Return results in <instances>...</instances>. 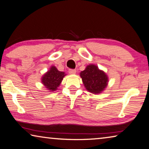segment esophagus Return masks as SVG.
Instances as JSON below:
<instances>
[{
    "instance_id": "obj_1",
    "label": "esophagus",
    "mask_w": 149,
    "mask_h": 149,
    "mask_svg": "<svg viewBox=\"0 0 149 149\" xmlns=\"http://www.w3.org/2000/svg\"><path fill=\"white\" fill-rule=\"evenodd\" d=\"M69 73L70 74H75V73H76V70H69Z\"/></svg>"
}]
</instances>
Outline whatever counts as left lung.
Returning <instances> with one entry per match:
<instances>
[{
  "mask_svg": "<svg viewBox=\"0 0 149 149\" xmlns=\"http://www.w3.org/2000/svg\"><path fill=\"white\" fill-rule=\"evenodd\" d=\"M79 75L86 89L91 93H101L108 85L107 75L95 64L87 65Z\"/></svg>",
  "mask_w": 149,
  "mask_h": 149,
  "instance_id": "1",
  "label": "left lung"
}]
</instances>
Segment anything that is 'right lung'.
I'll return each instance as SVG.
<instances>
[{"label": "right lung", "instance_id": "add662e5", "mask_svg": "<svg viewBox=\"0 0 149 149\" xmlns=\"http://www.w3.org/2000/svg\"><path fill=\"white\" fill-rule=\"evenodd\" d=\"M65 72L59 71L56 66L52 65L48 72L42 75L41 78L42 84L49 92L56 91L60 86L64 77Z\"/></svg>", "mask_w": 149, "mask_h": 149}]
</instances>
